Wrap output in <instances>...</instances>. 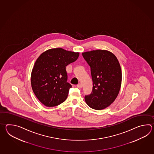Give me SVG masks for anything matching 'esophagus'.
Returning <instances> with one entry per match:
<instances>
[{"label": "esophagus", "instance_id": "obj_1", "mask_svg": "<svg viewBox=\"0 0 154 154\" xmlns=\"http://www.w3.org/2000/svg\"><path fill=\"white\" fill-rule=\"evenodd\" d=\"M76 86L79 88H82V84H78V85H76Z\"/></svg>", "mask_w": 154, "mask_h": 154}]
</instances>
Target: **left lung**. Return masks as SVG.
Here are the masks:
<instances>
[{
  "mask_svg": "<svg viewBox=\"0 0 154 154\" xmlns=\"http://www.w3.org/2000/svg\"><path fill=\"white\" fill-rule=\"evenodd\" d=\"M91 69L93 87L91 93L85 95L90 107L101 110L107 107L117 97L122 82L121 66L117 57L106 50L82 53Z\"/></svg>",
  "mask_w": 154,
  "mask_h": 154,
  "instance_id": "left-lung-1",
  "label": "left lung"
}]
</instances>
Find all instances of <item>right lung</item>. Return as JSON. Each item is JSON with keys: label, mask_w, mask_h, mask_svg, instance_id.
<instances>
[{"label": "right lung", "mask_w": 154, "mask_h": 154, "mask_svg": "<svg viewBox=\"0 0 154 154\" xmlns=\"http://www.w3.org/2000/svg\"><path fill=\"white\" fill-rule=\"evenodd\" d=\"M79 53L61 48L49 49L36 60L31 72V86L37 98L47 107L66 101L69 89L66 66L75 62Z\"/></svg>", "instance_id": "obj_1"}]
</instances>
